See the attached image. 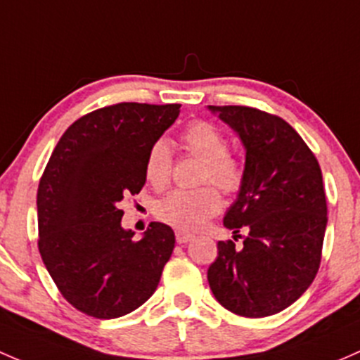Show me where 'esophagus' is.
<instances>
[{
	"label": "esophagus",
	"mask_w": 360,
	"mask_h": 360,
	"mask_svg": "<svg viewBox=\"0 0 360 360\" xmlns=\"http://www.w3.org/2000/svg\"><path fill=\"white\" fill-rule=\"evenodd\" d=\"M194 239V236L192 234H187V232H176V243L179 244H185V243H191V240Z\"/></svg>",
	"instance_id": "esophagus-1"
}]
</instances>
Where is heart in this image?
I'll return each instance as SVG.
<instances>
[{"mask_svg": "<svg viewBox=\"0 0 360 360\" xmlns=\"http://www.w3.org/2000/svg\"><path fill=\"white\" fill-rule=\"evenodd\" d=\"M185 149L205 162V180L213 181L224 192L239 191L243 184V168L234 158L227 155V140L206 121H194L185 128ZM172 172V147L161 139L150 147L146 159V176L154 187H165ZM221 207V198L214 187L187 191L175 188L155 205L159 220L180 231H198L217 214Z\"/></svg>", "mask_w": 360, "mask_h": 360, "instance_id": "b5f03b06", "label": "heart"}]
</instances>
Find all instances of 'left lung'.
Here are the masks:
<instances>
[{"label": "left lung", "instance_id": "left-lung-1", "mask_svg": "<svg viewBox=\"0 0 360 360\" xmlns=\"http://www.w3.org/2000/svg\"><path fill=\"white\" fill-rule=\"evenodd\" d=\"M239 136L243 184L224 225L243 248L218 243L207 283L221 307L243 317H266L303 295L321 265L328 225L322 173L312 150L281 117L243 105H207ZM240 237V236H239Z\"/></svg>", "mask_w": 360, "mask_h": 360}]
</instances>
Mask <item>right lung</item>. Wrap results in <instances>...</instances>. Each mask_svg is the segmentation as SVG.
I'll return each instance as SVG.
<instances>
[{
    "label": "right lung",
    "instance_id": "add662e5",
    "mask_svg": "<svg viewBox=\"0 0 360 360\" xmlns=\"http://www.w3.org/2000/svg\"><path fill=\"white\" fill-rule=\"evenodd\" d=\"M179 114V103L103 107L74 121L51 153L36 201L39 253L64 298L86 316H126L158 288L175 234L153 221L133 240L120 202L142 191L147 154Z\"/></svg>",
    "mask_w": 360,
    "mask_h": 360
}]
</instances>
